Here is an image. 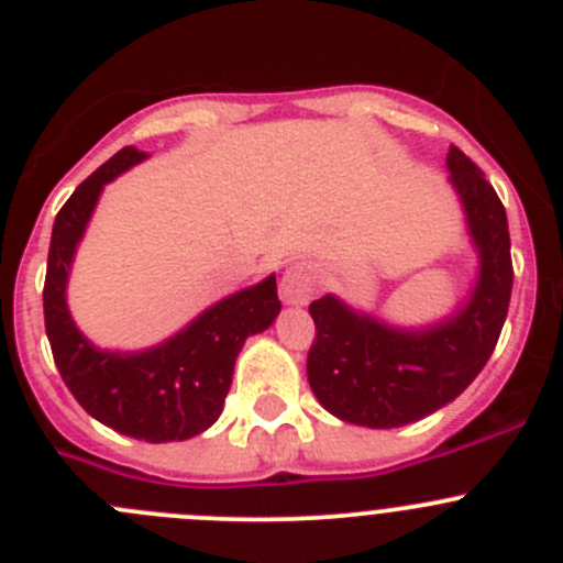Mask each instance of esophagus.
<instances>
[{
  "mask_svg": "<svg viewBox=\"0 0 563 563\" xmlns=\"http://www.w3.org/2000/svg\"><path fill=\"white\" fill-rule=\"evenodd\" d=\"M321 286V272L310 261H294L291 266H286L280 277V299L291 308H302L313 299V294Z\"/></svg>",
  "mask_w": 563,
  "mask_h": 563,
  "instance_id": "obj_1",
  "label": "esophagus"
}]
</instances>
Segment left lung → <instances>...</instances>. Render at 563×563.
Segmentation results:
<instances>
[{"label": "left lung", "mask_w": 563, "mask_h": 563, "mask_svg": "<svg viewBox=\"0 0 563 563\" xmlns=\"http://www.w3.org/2000/svg\"><path fill=\"white\" fill-rule=\"evenodd\" d=\"M450 185L476 253V275L446 316L419 327L354 308L338 294L316 299L308 382L332 417L362 428H402L444 408L479 376L512 297L504 203L485 174L450 146Z\"/></svg>", "instance_id": "1"}]
</instances>
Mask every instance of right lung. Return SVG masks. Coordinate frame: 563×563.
Instances as JSON below:
<instances>
[{"instance_id":"right-lung-1","label":"right lung","mask_w":563,"mask_h":563,"mask_svg":"<svg viewBox=\"0 0 563 563\" xmlns=\"http://www.w3.org/2000/svg\"><path fill=\"white\" fill-rule=\"evenodd\" d=\"M146 152L124 146L76 187L51 231L43 313L62 382L84 411L130 439L168 444L203 433L223 413L236 356L250 334L280 313L275 272L255 286L218 299L150 349H100L73 321L67 283L87 225L108 181L146 161Z\"/></svg>"}]
</instances>
